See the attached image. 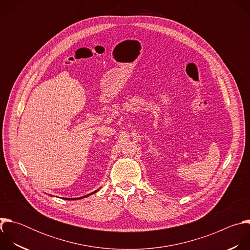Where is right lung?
I'll use <instances>...</instances> for the list:
<instances>
[{
  "label": "right lung",
  "mask_w": 250,
  "mask_h": 250,
  "mask_svg": "<svg viewBox=\"0 0 250 250\" xmlns=\"http://www.w3.org/2000/svg\"><path fill=\"white\" fill-rule=\"evenodd\" d=\"M99 190H100V189H98V190H96V191H94V192H92V193H90V194H88V195H86V196H83V197H79V198H65L64 200H80V199L86 198V197H88V196H90V195H93V194L97 193Z\"/></svg>",
  "instance_id": "1"
}]
</instances>
